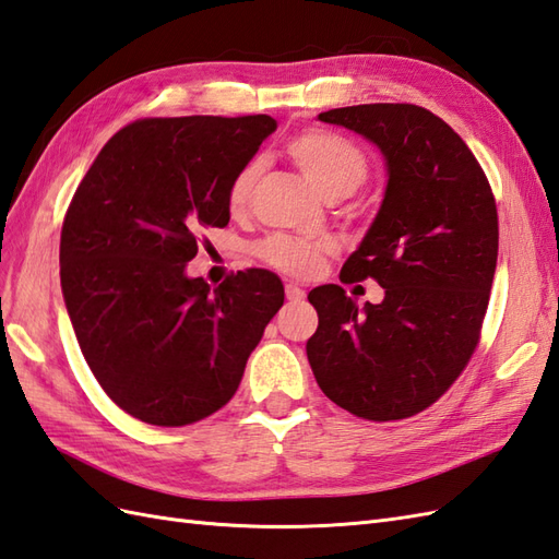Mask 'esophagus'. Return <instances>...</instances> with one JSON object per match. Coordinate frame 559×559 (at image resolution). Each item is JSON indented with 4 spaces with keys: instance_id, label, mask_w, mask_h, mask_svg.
Masks as SVG:
<instances>
[{
    "instance_id": "34e87169",
    "label": "esophagus",
    "mask_w": 559,
    "mask_h": 559,
    "mask_svg": "<svg viewBox=\"0 0 559 559\" xmlns=\"http://www.w3.org/2000/svg\"><path fill=\"white\" fill-rule=\"evenodd\" d=\"M285 295H288L290 302L305 300V290L300 288V285H295V283H285Z\"/></svg>"
}]
</instances>
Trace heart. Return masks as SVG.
Masks as SVG:
<instances>
[{
    "label": "heart",
    "instance_id": "heart-1",
    "mask_svg": "<svg viewBox=\"0 0 559 559\" xmlns=\"http://www.w3.org/2000/svg\"><path fill=\"white\" fill-rule=\"evenodd\" d=\"M285 154L326 200H343L347 194H353L365 183L369 174L367 154L353 140L331 131H321V128H311V131L290 138L288 145H285ZM259 171H262L259 162H250L233 178L228 188L230 212H242L250 204ZM329 250V242H311L288 236V233H276V236H269L257 245V254L266 264L290 276L314 274Z\"/></svg>",
    "mask_w": 559,
    "mask_h": 559
}]
</instances>
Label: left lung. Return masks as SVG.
<instances>
[{
	"instance_id": "left-lung-1",
	"label": "left lung",
	"mask_w": 559,
	"mask_h": 559,
	"mask_svg": "<svg viewBox=\"0 0 559 559\" xmlns=\"http://www.w3.org/2000/svg\"><path fill=\"white\" fill-rule=\"evenodd\" d=\"M379 147L385 192L341 281L376 278L379 305L341 285L307 297L319 329L307 359L335 405L369 421L419 414L455 383L478 343L498 264V212L484 168L452 128L414 104L319 114Z\"/></svg>"
}]
</instances>
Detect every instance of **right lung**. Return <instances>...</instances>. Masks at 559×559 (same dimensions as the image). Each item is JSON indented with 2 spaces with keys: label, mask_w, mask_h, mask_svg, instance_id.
<instances>
[{
  "label": "right lung",
  "mask_w": 559,
  "mask_h": 559,
  "mask_svg": "<svg viewBox=\"0 0 559 559\" xmlns=\"http://www.w3.org/2000/svg\"><path fill=\"white\" fill-rule=\"evenodd\" d=\"M276 131L266 114L178 116L121 128L78 186L61 228V293L90 371L152 426L210 417L283 305L264 269L218 288L188 276L202 228L230 218L233 178Z\"/></svg>",
  "instance_id": "1"
}]
</instances>
